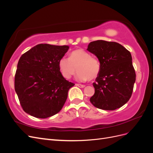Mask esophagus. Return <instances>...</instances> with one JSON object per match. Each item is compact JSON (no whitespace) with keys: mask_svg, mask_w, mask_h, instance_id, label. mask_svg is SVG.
I'll use <instances>...</instances> for the list:
<instances>
[{"mask_svg":"<svg viewBox=\"0 0 153 153\" xmlns=\"http://www.w3.org/2000/svg\"><path fill=\"white\" fill-rule=\"evenodd\" d=\"M75 85H76V86H78V87H80V88H84V87H85V85H82V84H76Z\"/></svg>","mask_w":153,"mask_h":153,"instance_id":"34e87169","label":"esophagus"}]
</instances>
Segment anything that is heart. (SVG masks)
<instances>
[{"mask_svg": "<svg viewBox=\"0 0 153 153\" xmlns=\"http://www.w3.org/2000/svg\"><path fill=\"white\" fill-rule=\"evenodd\" d=\"M59 68L62 75L69 79L78 71L76 78L81 82L93 80L98 76L101 69L99 60L91 57L84 49L72 51L69 57H62L59 61Z\"/></svg>", "mask_w": 153, "mask_h": 153, "instance_id": "obj_1", "label": "heart"}]
</instances>
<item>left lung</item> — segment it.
Segmentation results:
<instances>
[{"instance_id": "1", "label": "left lung", "mask_w": 153, "mask_h": 153, "mask_svg": "<svg viewBox=\"0 0 153 153\" xmlns=\"http://www.w3.org/2000/svg\"><path fill=\"white\" fill-rule=\"evenodd\" d=\"M87 50L98 57L101 65L92 84L95 92L91 103L105 110L121 108L130 99L136 80L130 52L118 43L103 40L91 42Z\"/></svg>"}]
</instances>
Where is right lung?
<instances>
[{
	"instance_id": "right-lung-1",
	"label": "right lung",
	"mask_w": 153,
	"mask_h": 153,
	"mask_svg": "<svg viewBox=\"0 0 153 153\" xmlns=\"http://www.w3.org/2000/svg\"><path fill=\"white\" fill-rule=\"evenodd\" d=\"M66 45L39 44L20 57L15 89L24 112L45 119L59 112L75 84L63 77L59 61L68 52Z\"/></svg>"
}]
</instances>
